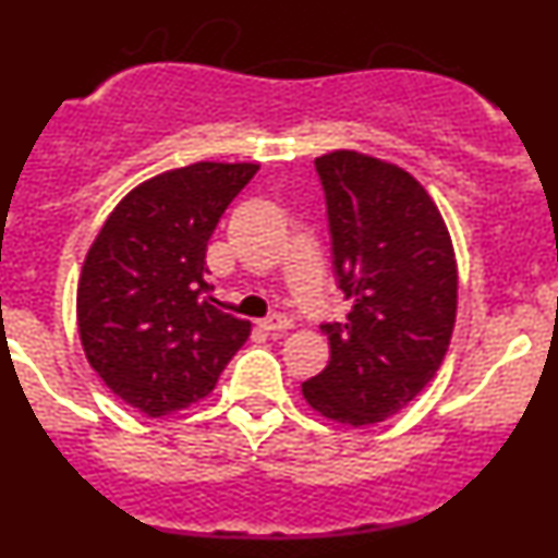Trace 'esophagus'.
<instances>
[{"label": "esophagus", "instance_id": "obj_1", "mask_svg": "<svg viewBox=\"0 0 558 558\" xmlns=\"http://www.w3.org/2000/svg\"><path fill=\"white\" fill-rule=\"evenodd\" d=\"M259 328L265 332H286L288 328H291V319H288L286 315H270V317L262 319Z\"/></svg>", "mask_w": 558, "mask_h": 558}]
</instances>
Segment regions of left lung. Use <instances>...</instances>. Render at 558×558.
Instances as JSON below:
<instances>
[{"label": "left lung", "mask_w": 558, "mask_h": 558, "mask_svg": "<svg viewBox=\"0 0 558 558\" xmlns=\"http://www.w3.org/2000/svg\"><path fill=\"white\" fill-rule=\"evenodd\" d=\"M315 168L351 312L319 325L330 362L301 390L323 417L375 425L401 412L444 362L457 323L451 235L427 191L396 165L330 151Z\"/></svg>", "instance_id": "left-lung-1"}]
</instances>
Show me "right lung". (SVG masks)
Wrapping results in <instances>:
<instances>
[{
	"mask_svg": "<svg viewBox=\"0 0 558 558\" xmlns=\"http://www.w3.org/2000/svg\"><path fill=\"white\" fill-rule=\"evenodd\" d=\"M259 165L196 162L133 189L78 283L86 360L128 407L162 417L213 393L252 325L217 310L207 243Z\"/></svg>",
	"mask_w": 558,
	"mask_h": 558,
	"instance_id": "right-lung-1",
	"label": "right lung"
}]
</instances>
